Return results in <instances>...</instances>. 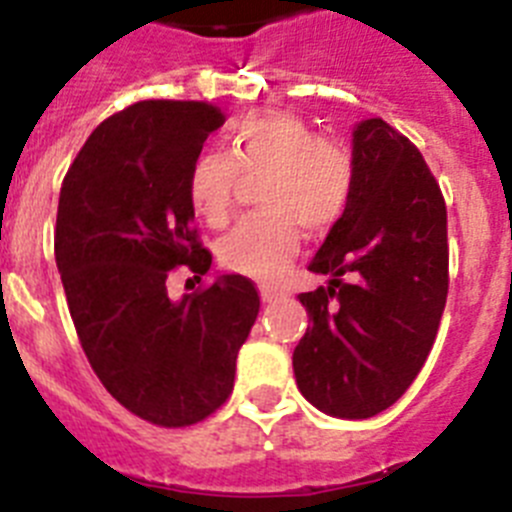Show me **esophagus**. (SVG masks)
Listing matches in <instances>:
<instances>
[{
	"label": "esophagus",
	"mask_w": 512,
	"mask_h": 512,
	"mask_svg": "<svg viewBox=\"0 0 512 512\" xmlns=\"http://www.w3.org/2000/svg\"><path fill=\"white\" fill-rule=\"evenodd\" d=\"M259 292H261V300H264V302H277V300H282V297H284L282 289L269 287V284H261Z\"/></svg>",
	"instance_id": "esophagus-1"
}]
</instances>
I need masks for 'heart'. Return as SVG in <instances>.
I'll return each mask as SVG.
<instances>
[{
	"label": "heart",
	"mask_w": 512,
	"mask_h": 512,
	"mask_svg": "<svg viewBox=\"0 0 512 512\" xmlns=\"http://www.w3.org/2000/svg\"><path fill=\"white\" fill-rule=\"evenodd\" d=\"M230 153L205 151L189 169V202L210 225H223L241 171L269 176L264 215L246 217L220 241V261L248 277H279L300 248L302 228L323 233L346 210L354 161L338 140L320 138L307 122L284 112H259L230 130Z\"/></svg>",
	"instance_id": "b5f03b06"
}]
</instances>
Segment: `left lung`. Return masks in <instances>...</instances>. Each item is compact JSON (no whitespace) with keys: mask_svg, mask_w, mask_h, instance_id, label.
<instances>
[{"mask_svg":"<svg viewBox=\"0 0 512 512\" xmlns=\"http://www.w3.org/2000/svg\"><path fill=\"white\" fill-rule=\"evenodd\" d=\"M354 189L312 256L328 287L300 295L307 333L292 354L302 397L364 420L395 405L436 341L449 292L441 189L418 148L382 120L351 133ZM351 273L354 283H341Z\"/></svg>","mask_w":512,"mask_h":512,"instance_id":"obj_1","label":"left lung"}]
</instances>
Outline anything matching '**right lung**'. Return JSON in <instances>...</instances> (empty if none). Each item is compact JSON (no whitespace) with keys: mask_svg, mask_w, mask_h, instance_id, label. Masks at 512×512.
Here are the masks:
<instances>
[{"mask_svg":"<svg viewBox=\"0 0 512 512\" xmlns=\"http://www.w3.org/2000/svg\"><path fill=\"white\" fill-rule=\"evenodd\" d=\"M223 122L205 102L133 104L89 135L58 197L56 264L81 348L120 405L166 428L228 400L261 305L241 274H217L182 300L166 289L179 264L194 279L210 271L189 169Z\"/></svg>","mask_w":512,"mask_h":512,"instance_id":"right-lung-1","label":"right lung"}]
</instances>
